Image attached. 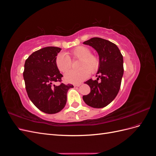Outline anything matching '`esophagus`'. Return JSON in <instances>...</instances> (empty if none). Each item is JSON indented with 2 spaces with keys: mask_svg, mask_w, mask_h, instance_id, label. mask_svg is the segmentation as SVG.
Returning a JSON list of instances; mask_svg holds the SVG:
<instances>
[{
  "mask_svg": "<svg viewBox=\"0 0 156 156\" xmlns=\"http://www.w3.org/2000/svg\"><path fill=\"white\" fill-rule=\"evenodd\" d=\"M81 83H79V84H73V86L75 87H79L80 85H81Z\"/></svg>",
  "mask_w": 156,
  "mask_h": 156,
  "instance_id": "34e87169",
  "label": "esophagus"
}]
</instances>
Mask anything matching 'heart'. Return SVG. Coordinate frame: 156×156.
I'll list each match as a JSON object with an SVG mask.
<instances>
[{"label": "heart", "instance_id": "heart-1", "mask_svg": "<svg viewBox=\"0 0 156 156\" xmlns=\"http://www.w3.org/2000/svg\"><path fill=\"white\" fill-rule=\"evenodd\" d=\"M70 57L80 60L77 71H69L64 75V80L69 83H79L86 79L89 72L93 73L99 66L98 58L91 55V51L87 47L79 46L73 49L69 54ZM56 68L59 72L64 73L71 68V60L63 53L57 55L55 60Z\"/></svg>", "mask_w": 156, "mask_h": 156}]
</instances>
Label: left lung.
<instances>
[{
  "label": "left lung",
  "mask_w": 156,
  "mask_h": 156,
  "mask_svg": "<svg viewBox=\"0 0 156 156\" xmlns=\"http://www.w3.org/2000/svg\"><path fill=\"white\" fill-rule=\"evenodd\" d=\"M83 44L97 51L100 61L98 77L95 81L90 79L85 82L90 88V92L83 99L90 107L103 108L114 100L119 92L124 74L123 56L116 45L100 37H92ZM99 78L100 82H98Z\"/></svg>",
  "instance_id": "8db88e82"
}]
</instances>
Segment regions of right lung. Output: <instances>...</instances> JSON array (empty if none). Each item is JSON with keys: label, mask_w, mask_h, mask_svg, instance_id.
I'll return each mask as SVG.
<instances>
[{"label": "right lung", "mask_w": 156, "mask_h": 156, "mask_svg": "<svg viewBox=\"0 0 156 156\" xmlns=\"http://www.w3.org/2000/svg\"><path fill=\"white\" fill-rule=\"evenodd\" d=\"M61 49L46 47L32 53L25 63L23 78L28 96L38 109L48 114H55L63 109L68 90L73 88L71 84H54L63 77L55 64Z\"/></svg>", "instance_id": "obj_1"}]
</instances>
